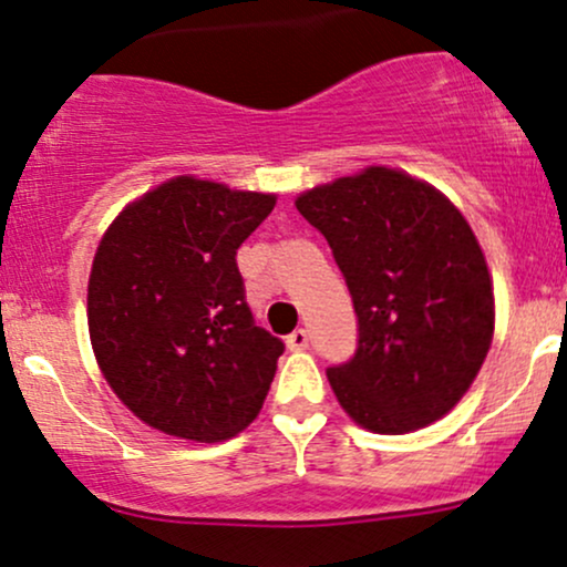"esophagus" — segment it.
<instances>
[{
	"instance_id": "obj_1",
	"label": "esophagus",
	"mask_w": 567,
	"mask_h": 567,
	"mask_svg": "<svg viewBox=\"0 0 567 567\" xmlns=\"http://www.w3.org/2000/svg\"><path fill=\"white\" fill-rule=\"evenodd\" d=\"M306 347H309V330H303V328L292 330V333L288 336V349L290 351H303Z\"/></svg>"
}]
</instances>
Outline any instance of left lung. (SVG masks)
I'll return each instance as SVG.
<instances>
[{"mask_svg":"<svg viewBox=\"0 0 567 567\" xmlns=\"http://www.w3.org/2000/svg\"><path fill=\"white\" fill-rule=\"evenodd\" d=\"M347 277L360 343L328 370L357 426L408 434L470 392L496 330V298L470 220L440 188L370 165L296 197Z\"/></svg>","mask_w":567,"mask_h":567,"instance_id":"8db88e82","label":"left lung"}]
</instances>
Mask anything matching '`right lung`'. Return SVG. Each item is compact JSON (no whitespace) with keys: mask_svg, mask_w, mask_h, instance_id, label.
<instances>
[{"mask_svg":"<svg viewBox=\"0 0 567 567\" xmlns=\"http://www.w3.org/2000/svg\"><path fill=\"white\" fill-rule=\"evenodd\" d=\"M275 205L277 194L175 175L122 207L97 243L90 343L146 426L224 442L261 413L285 347L252 322L237 247Z\"/></svg>","mask_w":567,"mask_h":567,"instance_id":"obj_1","label":"right lung"}]
</instances>
